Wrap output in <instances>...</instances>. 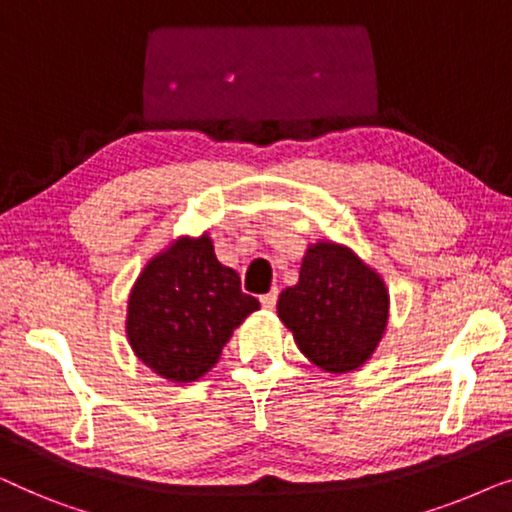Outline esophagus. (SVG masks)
<instances>
[{
  "mask_svg": "<svg viewBox=\"0 0 512 512\" xmlns=\"http://www.w3.org/2000/svg\"><path fill=\"white\" fill-rule=\"evenodd\" d=\"M277 296H279V291H277V289H272L270 293H265V296H261V305L265 307V310H275V305H277Z\"/></svg>",
  "mask_w": 512,
  "mask_h": 512,
  "instance_id": "34e87169",
  "label": "esophagus"
}]
</instances>
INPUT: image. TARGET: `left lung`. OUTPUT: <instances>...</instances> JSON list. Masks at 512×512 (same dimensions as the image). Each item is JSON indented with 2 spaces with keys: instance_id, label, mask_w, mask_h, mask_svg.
I'll list each match as a JSON object with an SVG mask.
<instances>
[{
  "instance_id": "obj_1",
  "label": "left lung",
  "mask_w": 512,
  "mask_h": 512,
  "mask_svg": "<svg viewBox=\"0 0 512 512\" xmlns=\"http://www.w3.org/2000/svg\"><path fill=\"white\" fill-rule=\"evenodd\" d=\"M277 314L314 366L349 373L363 366L382 340L389 293L354 251L317 242L307 249L298 284L279 293Z\"/></svg>"
}]
</instances>
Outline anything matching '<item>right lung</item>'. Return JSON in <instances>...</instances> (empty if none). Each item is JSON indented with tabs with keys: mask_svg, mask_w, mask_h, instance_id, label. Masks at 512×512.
<instances>
[{
	"mask_svg": "<svg viewBox=\"0 0 512 512\" xmlns=\"http://www.w3.org/2000/svg\"><path fill=\"white\" fill-rule=\"evenodd\" d=\"M258 307L254 296L242 293L240 275L216 261L207 235L181 237L137 277L125 328L151 370L170 382H195Z\"/></svg>",
	"mask_w": 512,
	"mask_h": 512,
	"instance_id": "right-lung-1",
	"label": "right lung"
}]
</instances>
